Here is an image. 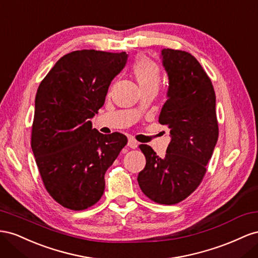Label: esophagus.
Returning a JSON list of instances; mask_svg holds the SVG:
<instances>
[{"instance_id":"1","label":"esophagus","mask_w":258,"mask_h":258,"mask_svg":"<svg viewBox=\"0 0 258 258\" xmlns=\"http://www.w3.org/2000/svg\"><path fill=\"white\" fill-rule=\"evenodd\" d=\"M127 146L130 147V148H132V149H136L137 147H138V143L135 141L134 138L130 137V138H128V143H127Z\"/></svg>"}]
</instances>
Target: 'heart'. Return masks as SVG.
Wrapping results in <instances>:
<instances>
[{
    "label": "heart",
    "mask_w": 258,
    "mask_h": 258,
    "mask_svg": "<svg viewBox=\"0 0 258 258\" xmlns=\"http://www.w3.org/2000/svg\"><path fill=\"white\" fill-rule=\"evenodd\" d=\"M132 72L142 90L149 87H158L161 81V69L151 58L139 55L132 66Z\"/></svg>",
    "instance_id": "heart-1"
}]
</instances>
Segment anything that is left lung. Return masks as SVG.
I'll use <instances>...</instances> for the list:
<instances>
[{
    "instance_id": "8db88e82",
    "label": "left lung",
    "mask_w": 258,
    "mask_h": 258,
    "mask_svg": "<svg viewBox=\"0 0 258 258\" xmlns=\"http://www.w3.org/2000/svg\"><path fill=\"white\" fill-rule=\"evenodd\" d=\"M170 86L159 122L172 141L164 158L148 145H139L146 166L138 183L150 200L176 204L200 185L218 139L216 96L212 81L196 58L185 50L162 49Z\"/></svg>"
}]
</instances>
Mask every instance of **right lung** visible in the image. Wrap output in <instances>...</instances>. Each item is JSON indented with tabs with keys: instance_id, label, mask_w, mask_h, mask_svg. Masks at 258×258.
Returning <instances> with one entry per match:
<instances>
[{
	"instance_id": "obj_1",
	"label": "right lung",
	"mask_w": 258,
	"mask_h": 258,
	"mask_svg": "<svg viewBox=\"0 0 258 258\" xmlns=\"http://www.w3.org/2000/svg\"><path fill=\"white\" fill-rule=\"evenodd\" d=\"M126 59L125 51H71L39 85L31 148L44 187L66 209L82 211L99 201L105 173L127 144L123 134L92 128L90 120Z\"/></svg>"
}]
</instances>
